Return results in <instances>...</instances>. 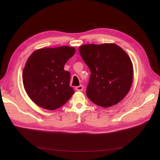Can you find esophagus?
<instances>
[{"instance_id": "34e87169", "label": "esophagus", "mask_w": 160, "mask_h": 160, "mask_svg": "<svg viewBox=\"0 0 160 160\" xmlns=\"http://www.w3.org/2000/svg\"><path fill=\"white\" fill-rule=\"evenodd\" d=\"M76 89L78 91H82L84 89V87L82 85H80V86H78L76 87Z\"/></svg>"}]
</instances>
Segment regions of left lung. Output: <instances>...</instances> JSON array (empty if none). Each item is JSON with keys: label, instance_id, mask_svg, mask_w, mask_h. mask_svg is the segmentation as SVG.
<instances>
[{"label": "left lung", "instance_id": "obj_1", "mask_svg": "<svg viewBox=\"0 0 160 160\" xmlns=\"http://www.w3.org/2000/svg\"><path fill=\"white\" fill-rule=\"evenodd\" d=\"M78 49L91 71L86 92L89 99L104 108L120 102L130 90L133 78L128 54L113 43L88 44Z\"/></svg>", "mask_w": 160, "mask_h": 160}]
</instances>
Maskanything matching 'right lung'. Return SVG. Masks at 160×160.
<instances>
[{
	"mask_svg": "<svg viewBox=\"0 0 160 160\" xmlns=\"http://www.w3.org/2000/svg\"><path fill=\"white\" fill-rule=\"evenodd\" d=\"M75 52L74 47L69 46L42 48L29 57L22 71L23 86L38 106L53 111L72 96L70 73L64 70V67Z\"/></svg>",
	"mask_w": 160,
	"mask_h": 160,
	"instance_id": "right-lung-1",
	"label": "right lung"
}]
</instances>
